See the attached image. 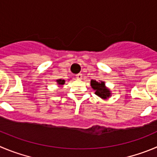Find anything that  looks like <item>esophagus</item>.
<instances>
[{
  "label": "esophagus",
  "mask_w": 157,
  "mask_h": 157,
  "mask_svg": "<svg viewBox=\"0 0 157 157\" xmlns=\"http://www.w3.org/2000/svg\"><path fill=\"white\" fill-rule=\"evenodd\" d=\"M82 77H83V76H82L81 74H78L76 75V78H77V80H80V79H82Z\"/></svg>",
  "instance_id": "esophagus-1"
}]
</instances>
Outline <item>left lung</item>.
Instances as JSON below:
<instances>
[{
	"label": "left lung",
	"instance_id": "obj_1",
	"mask_svg": "<svg viewBox=\"0 0 157 157\" xmlns=\"http://www.w3.org/2000/svg\"><path fill=\"white\" fill-rule=\"evenodd\" d=\"M90 85L92 88L95 90V94L101 98H107L111 95L110 90L105 87V83L103 81L98 82L96 80H92L90 81Z\"/></svg>",
	"mask_w": 157,
	"mask_h": 157
}]
</instances>
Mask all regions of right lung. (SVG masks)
Here are the masks:
<instances>
[{"instance_id": "right-lung-1", "label": "right lung", "mask_w": 157, "mask_h": 157, "mask_svg": "<svg viewBox=\"0 0 157 157\" xmlns=\"http://www.w3.org/2000/svg\"><path fill=\"white\" fill-rule=\"evenodd\" d=\"M57 82H58L59 84L63 85V84H64V83H65V80H57Z\"/></svg>"}]
</instances>
